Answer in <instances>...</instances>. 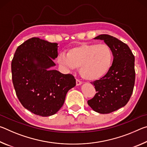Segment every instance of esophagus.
I'll list each match as a JSON object with an SVG mask.
<instances>
[{"mask_svg": "<svg viewBox=\"0 0 147 147\" xmlns=\"http://www.w3.org/2000/svg\"><path fill=\"white\" fill-rule=\"evenodd\" d=\"M76 86H80L81 84H82V82H81L80 80H79L76 79Z\"/></svg>", "mask_w": 147, "mask_h": 147, "instance_id": "esophagus-1", "label": "esophagus"}]
</instances>
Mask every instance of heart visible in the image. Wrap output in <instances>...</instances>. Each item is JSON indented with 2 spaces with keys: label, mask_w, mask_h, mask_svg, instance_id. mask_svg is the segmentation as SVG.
I'll return each instance as SVG.
<instances>
[{
  "label": "heart",
  "mask_w": 147,
  "mask_h": 147,
  "mask_svg": "<svg viewBox=\"0 0 147 147\" xmlns=\"http://www.w3.org/2000/svg\"><path fill=\"white\" fill-rule=\"evenodd\" d=\"M113 58L112 50L108 45L84 43L69 49L66 56H59L58 62L69 69L80 67L84 79L96 81L108 74Z\"/></svg>",
  "instance_id": "obj_1"
}]
</instances>
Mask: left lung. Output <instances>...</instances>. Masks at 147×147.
Segmentation results:
<instances>
[{"mask_svg": "<svg viewBox=\"0 0 147 147\" xmlns=\"http://www.w3.org/2000/svg\"><path fill=\"white\" fill-rule=\"evenodd\" d=\"M94 39L104 40L110 47L113 60L108 74L91 83L96 93L88 104L96 112L109 113L124 106L130 100L135 84V58L127 45L115 37L101 34Z\"/></svg>", "mask_w": 147, "mask_h": 147, "instance_id": "1", "label": "left lung"}]
</instances>
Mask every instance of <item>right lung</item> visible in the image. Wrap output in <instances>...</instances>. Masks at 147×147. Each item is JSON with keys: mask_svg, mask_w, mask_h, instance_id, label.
<instances>
[{"mask_svg": "<svg viewBox=\"0 0 147 147\" xmlns=\"http://www.w3.org/2000/svg\"><path fill=\"white\" fill-rule=\"evenodd\" d=\"M58 44L32 38L19 45L11 61L12 82L17 98L36 115H53L64 103L66 94L76 86L73 74L50 69L56 65Z\"/></svg>", "mask_w": 147, "mask_h": 147, "instance_id": "obj_1", "label": "right lung"}]
</instances>
